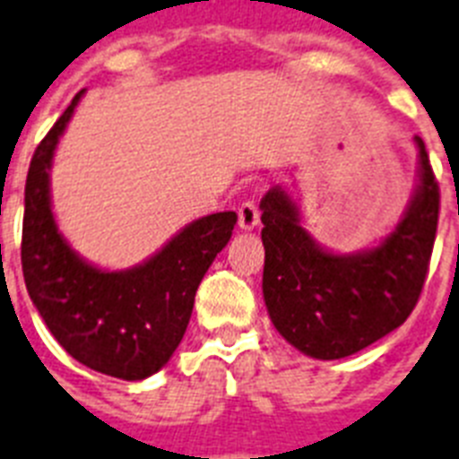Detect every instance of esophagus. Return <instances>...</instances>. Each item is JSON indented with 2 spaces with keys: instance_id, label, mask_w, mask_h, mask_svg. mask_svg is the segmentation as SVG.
<instances>
[{
  "instance_id": "1",
  "label": "esophagus",
  "mask_w": 459,
  "mask_h": 459,
  "mask_svg": "<svg viewBox=\"0 0 459 459\" xmlns=\"http://www.w3.org/2000/svg\"><path fill=\"white\" fill-rule=\"evenodd\" d=\"M260 222V211H257L255 202H244L238 206V227L244 232H251L253 227H257Z\"/></svg>"
}]
</instances>
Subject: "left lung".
<instances>
[{
    "label": "left lung",
    "instance_id": "left-lung-1",
    "mask_svg": "<svg viewBox=\"0 0 459 459\" xmlns=\"http://www.w3.org/2000/svg\"><path fill=\"white\" fill-rule=\"evenodd\" d=\"M415 145L411 202L399 225L366 251H325L302 227L286 189L263 196L264 305L276 331L307 357H351L399 328L418 305L437 238L438 185L420 135Z\"/></svg>",
    "mask_w": 459,
    "mask_h": 459
}]
</instances>
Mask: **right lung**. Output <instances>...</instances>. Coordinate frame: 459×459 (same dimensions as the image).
<instances>
[{"label":"right lung","instance_id":"add662e5","mask_svg":"<svg viewBox=\"0 0 459 459\" xmlns=\"http://www.w3.org/2000/svg\"><path fill=\"white\" fill-rule=\"evenodd\" d=\"M82 96L84 91L72 98L30 161L22 276L30 300L72 359L121 380H145L164 368L183 340L196 289L232 237L237 213L222 211L189 222L131 270L108 272L86 263L56 225L48 176Z\"/></svg>","mask_w":459,"mask_h":459}]
</instances>
